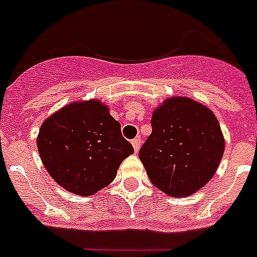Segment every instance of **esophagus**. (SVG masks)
<instances>
[{"instance_id":"obj_1","label":"esophagus","mask_w":257,"mask_h":257,"mask_svg":"<svg viewBox=\"0 0 257 257\" xmlns=\"http://www.w3.org/2000/svg\"><path fill=\"white\" fill-rule=\"evenodd\" d=\"M131 143H133V147H134V151H135V153H138L140 149V143H142L140 138H135V139H134Z\"/></svg>"}]
</instances>
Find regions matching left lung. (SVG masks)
<instances>
[{
	"mask_svg": "<svg viewBox=\"0 0 257 257\" xmlns=\"http://www.w3.org/2000/svg\"><path fill=\"white\" fill-rule=\"evenodd\" d=\"M139 152L152 184L171 197H187L211 180L224 153V138L207 106L188 97L163 103Z\"/></svg>",
	"mask_w": 257,
	"mask_h": 257,
	"instance_id": "left-lung-1",
	"label": "left lung"
}]
</instances>
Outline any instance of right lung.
<instances>
[{"label": "right lung", "instance_id": "1", "mask_svg": "<svg viewBox=\"0 0 257 257\" xmlns=\"http://www.w3.org/2000/svg\"><path fill=\"white\" fill-rule=\"evenodd\" d=\"M37 147L52 179L79 196L112 183L122 161L134 153L119 122L96 100L69 104L47 118Z\"/></svg>", "mask_w": 257, "mask_h": 257}]
</instances>
